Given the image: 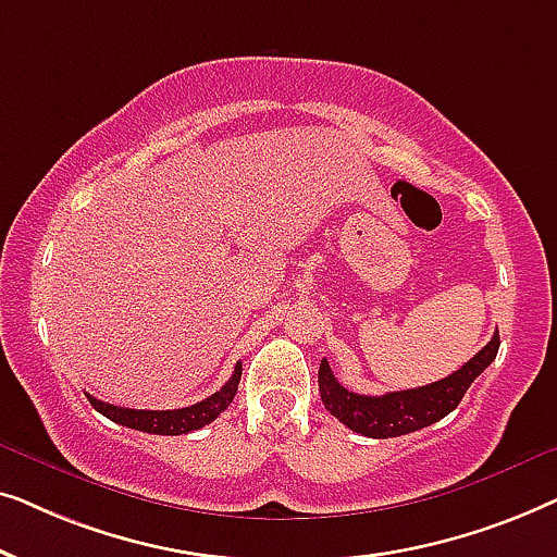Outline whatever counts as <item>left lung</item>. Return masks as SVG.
<instances>
[{"instance_id":"8db88e82","label":"left lung","mask_w":557,"mask_h":557,"mask_svg":"<svg viewBox=\"0 0 557 557\" xmlns=\"http://www.w3.org/2000/svg\"><path fill=\"white\" fill-rule=\"evenodd\" d=\"M497 349L499 332H494L492 339L448 377L423 387L385 395H360L347 391L337 383L330 362L322 360L319 364V393H322L324 408L355 433H362L368 438L406 436V433L421 431L451 413L461 403L463 393L469 391V385L494 362Z\"/></svg>"}]
</instances>
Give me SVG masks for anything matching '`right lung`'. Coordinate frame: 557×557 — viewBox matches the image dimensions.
Here are the masks:
<instances>
[{"instance_id":"add662e5","label":"right lung","mask_w":557,"mask_h":557,"mask_svg":"<svg viewBox=\"0 0 557 557\" xmlns=\"http://www.w3.org/2000/svg\"><path fill=\"white\" fill-rule=\"evenodd\" d=\"M240 362L235 364L233 377L220 387L218 393H212L210 398H205L200 403L189 408H174V410H134V408H119L111 406V403H103L88 395L90 406H94L98 413L111 418L113 423L126 425V429L134 431H144V433H157V436H180V433H189L202 429L215 421V418L223 413V410L231 406L235 393H238V383H240Z\"/></svg>"}]
</instances>
